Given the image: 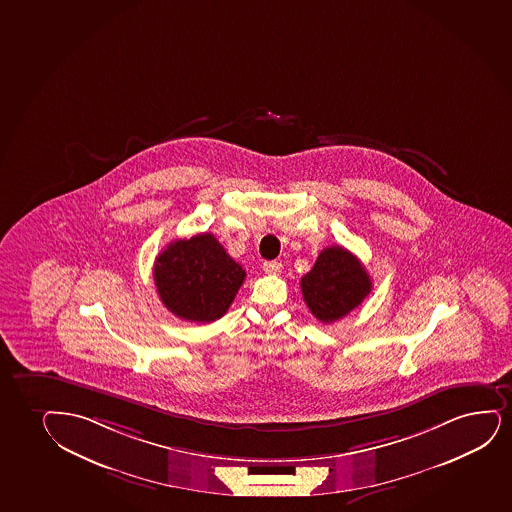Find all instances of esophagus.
Segmentation results:
<instances>
[{
	"label": "esophagus",
	"instance_id": "1",
	"mask_svg": "<svg viewBox=\"0 0 512 512\" xmlns=\"http://www.w3.org/2000/svg\"><path fill=\"white\" fill-rule=\"evenodd\" d=\"M283 269V264L281 262H276V260H269V262H264V271L267 274H279Z\"/></svg>",
	"mask_w": 512,
	"mask_h": 512
}]
</instances>
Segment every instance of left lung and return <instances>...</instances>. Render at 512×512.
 I'll list each match as a JSON object with an SVG mask.
<instances>
[{
  "label": "left lung",
  "mask_w": 512,
  "mask_h": 512,
  "mask_svg": "<svg viewBox=\"0 0 512 512\" xmlns=\"http://www.w3.org/2000/svg\"><path fill=\"white\" fill-rule=\"evenodd\" d=\"M303 300L312 316L331 324L357 309L371 293L373 281L354 253L343 247L324 248L312 271L300 281Z\"/></svg>",
  "instance_id": "left-lung-1"
}]
</instances>
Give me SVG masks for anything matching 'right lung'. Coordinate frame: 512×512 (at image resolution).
Instances as JSON below:
<instances>
[{"instance_id":"1","label":"right lung","mask_w":512,"mask_h":512,"mask_svg":"<svg viewBox=\"0 0 512 512\" xmlns=\"http://www.w3.org/2000/svg\"><path fill=\"white\" fill-rule=\"evenodd\" d=\"M247 272L234 262L214 234L176 240L155 259L158 297L174 316L214 322L228 312Z\"/></svg>"}]
</instances>
